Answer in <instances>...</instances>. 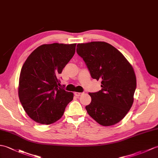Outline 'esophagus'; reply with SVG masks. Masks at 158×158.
<instances>
[{
    "label": "esophagus",
    "mask_w": 158,
    "mask_h": 158,
    "mask_svg": "<svg viewBox=\"0 0 158 158\" xmlns=\"http://www.w3.org/2000/svg\"><path fill=\"white\" fill-rule=\"evenodd\" d=\"M82 94H83V93H82V92H75V95L77 97H79L81 96Z\"/></svg>",
    "instance_id": "esophagus-1"
}]
</instances>
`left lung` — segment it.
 <instances>
[{"label": "left lung", "mask_w": 158, "mask_h": 158, "mask_svg": "<svg viewBox=\"0 0 158 158\" xmlns=\"http://www.w3.org/2000/svg\"><path fill=\"white\" fill-rule=\"evenodd\" d=\"M77 52L91 77L102 81V89L89 94L87 113L102 126L118 123L133 104L137 81L133 67L120 51L104 42L78 44Z\"/></svg>", "instance_id": "left-lung-1"}]
</instances>
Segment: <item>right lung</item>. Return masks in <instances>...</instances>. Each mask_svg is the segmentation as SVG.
Segmentation results:
<instances>
[{
	"label": "right lung",
	"mask_w": 158,
	"mask_h": 158,
	"mask_svg": "<svg viewBox=\"0 0 158 158\" xmlns=\"http://www.w3.org/2000/svg\"><path fill=\"white\" fill-rule=\"evenodd\" d=\"M76 44H43L21 68L18 93L24 110L36 123L50 124L62 116L73 94L58 86L60 74L75 52Z\"/></svg>",
	"instance_id": "add662e5"
}]
</instances>
